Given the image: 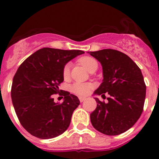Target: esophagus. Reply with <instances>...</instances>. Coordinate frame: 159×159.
<instances>
[{"label": "esophagus", "instance_id": "esophagus-1", "mask_svg": "<svg viewBox=\"0 0 159 159\" xmlns=\"http://www.w3.org/2000/svg\"><path fill=\"white\" fill-rule=\"evenodd\" d=\"M79 100L81 102H83L84 101L86 100V98L85 97H79Z\"/></svg>", "mask_w": 159, "mask_h": 159}]
</instances>
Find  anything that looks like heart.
<instances>
[{"mask_svg": "<svg viewBox=\"0 0 159 159\" xmlns=\"http://www.w3.org/2000/svg\"><path fill=\"white\" fill-rule=\"evenodd\" d=\"M78 63L82 65L83 67L86 68L89 72L93 73L98 69V61L94 57H89V56H84L78 59ZM70 65L67 64L65 65L62 71L63 78L65 80H68L70 78ZM94 88L93 84L90 82L81 83V82H75L70 86V91L72 93L80 96H84L89 94L90 91Z\"/></svg>", "mask_w": 159, "mask_h": 159, "instance_id": "heart-1", "label": "heart"}]
</instances>
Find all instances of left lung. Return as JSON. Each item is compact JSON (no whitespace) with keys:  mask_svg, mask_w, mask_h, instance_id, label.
I'll return each mask as SVG.
<instances>
[{"mask_svg":"<svg viewBox=\"0 0 159 159\" xmlns=\"http://www.w3.org/2000/svg\"><path fill=\"white\" fill-rule=\"evenodd\" d=\"M102 65L103 82L94 94L105 96L108 103L95 98L91 114L93 127L107 135H118L131 129L143 111L146 85L137 65L124 53L113 49L89 52Z\"/></svg>","mask_w":159,"mask_h":159,"instance_id":"1","label":"left lung"}]
</instances>
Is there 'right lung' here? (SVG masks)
Returning <instances> with one entry per match:
<instances>
[{"mask_svg":"<svg viewBox=\"0 0 159 159\" xmlns=\"http://www.w3.org/2000/svg\"><path fill=\"white\" fill-rule=\"evenodd\" d=\"M80 50L41 48L19 66L13 78L11 99L16 115L24 129L42 139L55 138L69 127L79 99L68 91L61 94L65 64L84 54ZM64 96L62 103H55L52 94ZM63 98V97H62Z\"/></svg>","mask_w":159,"mask_h":159,"instance_id":"right-lung-1","label":"right lung"}]
</instances>
